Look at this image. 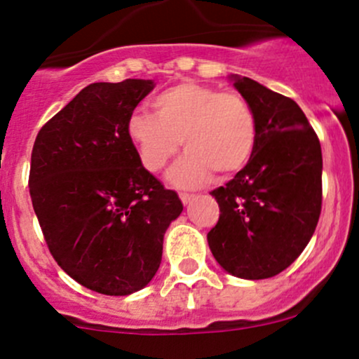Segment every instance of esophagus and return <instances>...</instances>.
<instances>
[{
	"instance_id": "34e87169",
	"label": "esophagus",
	"mask_w": 359,
	"mask_h": 359,
	"mask_svg": "<svg viewBox=\"0 0 359 359\" xmlns=\"http://www.w3.org/2000/svg\"><path fill=\"white\" fill-rule=\"evenodd\" d=\"M179 197H180V201H182V204H184V205H187L189 202H191L192 198H194L192 194H185V192H180V194H179Z\"/></svg>"
}]
</instances>
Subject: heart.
<instances>
[{"label": "heart", "mask_w": 359, "mask_h": 359, "mask_svg": "<svg viewBox=\"0 0 359 359\" xmlns=\"http://www.w3.org/2000/svg\"><path fill=\"white\" fill-rule=\"evenodd\" d=\"M154 114L137 110L127 120V135L147 170L157 172L180 147L187 154L168 172L179 187H198L229 175L249 162L256 145V120L241 95L182 81L154 100Z\"/></svg>", "instance_id": "heart-1"}]
</instances>
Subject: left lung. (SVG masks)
<instances>
[{
  "label": "left lung",
  "mask_w": 359,
  "mask_h": 359,
  "mask_svg": "<svg viewBox=\"0 0 359 359\" xmlns=\"http://www.w3.org/2000/svg\"><path fill=\"white\" fill-rule=\"evenodd\" d=\"M256 120L243 170L210 194L219 221L207 234L215 261L241 279H267L299 257L321 214V144L291 98L248 76L229 75Z\"/></svg>",
  "instance_id": "8db88e82"
}]
</instances>
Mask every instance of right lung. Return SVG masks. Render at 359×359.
<instances>
[{"instance_id": "right-lung-1", "label": "right lung", "mask_w": 359, "mask_h": 359, "mask_svg": "<svg viewBox=\"0 0 359 359\" xmlns=\"http://www.w3.org/2000/svg\"><path fill=\"white\" fill-rule=\"evenodd\" d=\"M154 88L140 79L85 86L33 145L29 196L51 256L100 294L128 296L152 280L184 209L127 135L128 116Z\"/></svg>"}]
</instances>
